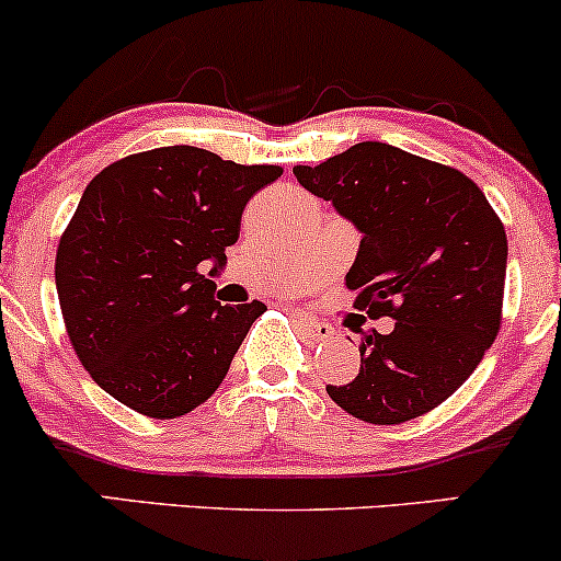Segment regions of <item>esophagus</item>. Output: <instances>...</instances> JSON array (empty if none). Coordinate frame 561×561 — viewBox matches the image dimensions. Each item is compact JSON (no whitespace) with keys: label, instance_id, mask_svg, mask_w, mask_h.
I'll list each match as a JSON object with an SVG mask.
<instances>
[{"label":"esophagus","instance_id":"1","mask_svg":"<svg viewBox=\"0 0 561 561\" xmlns=\"http://www.w3.org/2000/svg\"><path fill=\"white\" fill-rule=\"evenodd\" d=\"M298 321H300L302 332H306V337L321 340V343L334 337V327L327 324V321H321L317 317H308V313H298Z\"/></svg>","mask_w":561,"mask_h":561}]
</instances>
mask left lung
Wrapping results in <instances>:
<instances>
[{
    "label": "left lung",
    "instance_id": "1",
    "mask_svg": "<svg viewBox=\"0 0 561 561\" xmlns=\"http://www.w3.org/2000/svg\"><path fill=\"white\" fill-rule=\"evenodd\" d=\"M293 173L364 234L345 274L353 306L396 319L390 334L358 330L362 371L327 392L369 424L427 414L467 382L501 330L504 224L465 173L382 141Z\"/></svg>",
    "mask_w": 561,
    "mask_h": 561
}]
</instances>
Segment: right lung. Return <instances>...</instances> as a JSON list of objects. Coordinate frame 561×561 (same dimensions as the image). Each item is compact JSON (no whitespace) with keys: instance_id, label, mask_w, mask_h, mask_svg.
Listing matches in <instances>:
<instances>
[{"instance_id":"right-lung-1","label":"right lung","mask_w":561,"mask_h":561,"mask_svg":"<svg viewBox=\"0 0 561 561\" xmlns=\"http://www.w3.org/2000/svg\"><path fill=\"white\" fill-rule=\"evenodd\" d=\"M279 176L282 165L176 145L115 160L89 182L57 244L55 282L76 356L115 401L176 420L218 390L266 306H221L199 266L227 261L248 199Z\"/></svg>"}]
</instances>
